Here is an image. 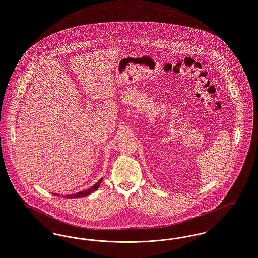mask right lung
<instances>
[{"instance_id": "right-lung-1", "label": "right lung", "mask_w": 258, "mask_h": 258, "mask_svg": "<svg viewBox=\"0 0 258 258\" xmlns=\"http://www.w3.org/2000/svg\"><path fill=\"white\" fill-rule=\"evenodd\" d=\"M101 182H102V178L99 179V181H98L97 184H94L93 186L87 188L85 190H82V191H79V192H76V194H72V195H66V197H66V198H79V197L89 196V195H91L92 192H94V191H96V190L98 189ZM54 195H55V196H60V195H58V194H54Z\"/></svg>"}]
</instances>
